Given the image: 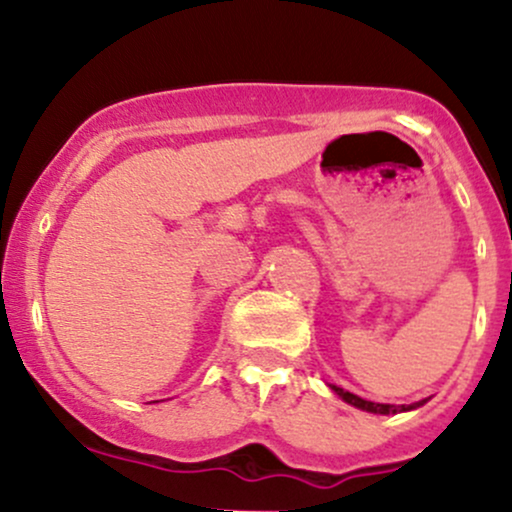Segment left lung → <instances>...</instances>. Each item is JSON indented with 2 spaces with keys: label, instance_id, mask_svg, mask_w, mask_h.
Listing matches in <instances>:
<instances>
[{
  "label": "left lung",
  "instance_id": "obj_1",
  "mask_svg": "<svg viewBox=\"0 0 512 512\" xmlns=\"http://www.w3.org/2000/svg\"><path fill=\"white\" fill-rule=\"evenodd\" d=\"M330 387L334 390V395L342 397L346 404H351V407H356V409L370 411V414H397V411H409V409L421 407V404H426V399H421V402H414V404H402V407H395V404H378V402H368V399L358 397V395H354V392H346L337 385H330Z\"/></svg>",
  "mask_w": 512,
  "mask_h": 512
}]
</instances>
